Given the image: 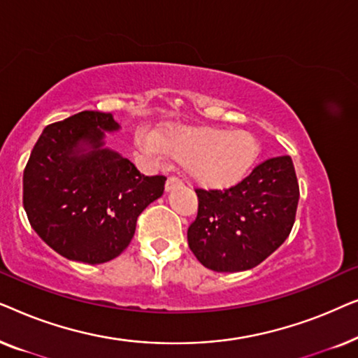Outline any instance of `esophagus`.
Wrapping results in <instances>:
<instances>
[{
  "label": "esophagus",
  "mask_w": 358,
  "mask_h": 358,
  "mask_svg": "<svg viewBox=\"0 0 358 358\" xmlns=\"http://www.w3.org/2000/svg\"><path fill=\"white\" fill-rule=\"evenodd\" d=\"M179 184H180L179 178H174V176H171V178H168V180H166V192H169V190L176 189Z\"/></svg>",
  "instance_id": "34e87169"
}]
</instances>
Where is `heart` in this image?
Masks as SVG:
<instances>
[{
	"label": "heart",
	"instance_id": "obj_1",
	"mask_svg": "<svg viewBox=\"0 0 358 358\" xmlns=\"http://www.w3.org/2000/svg\"><path fill=\"white\" fill-rule=\"evenodd\" d=\"M136 143L155 159L178 161L199 187L223 190L241 182L257 163L261 146L248 130L207 125H168L155 131L140 130Z\"/></svg>",
	"mask_w": 358,
	"mask_h": 358
}]
</instances>
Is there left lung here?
<instances>
[{
  "label": "left lung",
  "instance_id": "1",
  "mask_svg": "<svg viewBox=\"0 0 358 358\" xmlns=\"http://www.w3.org/2000/svg\"><path fill=\"white\" fill-rule=\"evenodd\" d=\"M199 212L187 229L190 251L215 272L252 268L290 234L300 187L290 156H272L224 190L195 189Z\"/></svg>",
  "mask_w": 358,
  "mask_h": 358
}]
</instances>
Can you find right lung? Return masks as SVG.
I'll list each match as a JSON object with an SVG mask.
<instances>
[{
    "label": "right lung",
    "instance_id": "1",
    "mask_svg": "<svg viewBox=\"0 0 358 358\" xmlns=\"http://www.w3.org/2000/svg\"><path fill=\"white\" fill-rule=\"evenodd\" d=\"M112 114L83 110L47 125L22 178V203L38 236L70 261L102 264L119 256L136 218L164 192V176H145L115 151L104 131Z\"/></svg>",
    "mask_w": 358,
    "mask_h": 358
}]
</instances>
